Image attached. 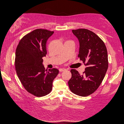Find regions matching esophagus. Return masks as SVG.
<instances>
[{
  "label": "esophagus",
  "instance_id": "34e87169",
  "mask_svg": "<svg viewBox=\"0 0 124 124\" xmlns=\"http://www.w3.org/2000/svg\"><path fill=\"white\" fill-rule=\"evenodd\" d=\"M67 69H65V68H60L59 69V71L60 72H62V71H66Z\"/></svg>",
  "mask_w": 124,
  "mask_h": 124
}]
</instances>
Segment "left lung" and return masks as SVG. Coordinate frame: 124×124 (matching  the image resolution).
Listing matches in <instances>:
<instances>
[{"label": "left lung", "mask_w": 124, "mask_h": 124, "mask_svg": "<svg viewBox=\"0 0 124 124\" xmlns=\"http://www.w3.org/2000/svg\"><path fill=\"white\" fill-rule=\"evenodd\" d=\"M72 31L79 42L78 56L86 67L83 75L71 70L72 76L68 85L72 93L87 96L98 88L106 75L108 68L107 50L104 42L92 31L85 29Z\"/></svg>", "instance_id": "1"}]
</instances>
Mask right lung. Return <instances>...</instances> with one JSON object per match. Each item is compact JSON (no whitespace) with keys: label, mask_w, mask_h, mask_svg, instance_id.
Listing matches in <instances>:
<instances>
[{"label":"right lung","mask_w":124,"mask_h":124,"mask_svg":"<svg viewBox=\"0 0 124 124\" xmlns=\"http://www.w3.org/2000/svg\"><path fill=\"white\" fill-rule=\"evenodd\" d=\"M54 31L38 29L21 39L16 49L15 65L18 78L29 93L37 97L51 92L53 81L59 72L45 69L42 58L47 54L46 42Z\"/></svg>","instance_id":"add662e5"}]
</instances>
